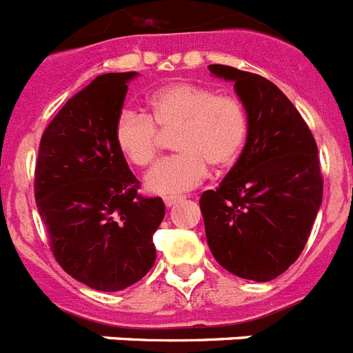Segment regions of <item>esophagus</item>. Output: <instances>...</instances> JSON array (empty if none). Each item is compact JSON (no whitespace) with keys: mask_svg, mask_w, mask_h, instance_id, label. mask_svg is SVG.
Masks as SVG:
<instances>
[{"mask_svg":"<svg viewBox=\"0 0 353 353\" xmlns=\"http://www.w3.org/2000/svg\"><path fill=\"white\" fill-rule=\"evenodd\" d=\"M180 200H182V198H180V196H165L164 198V203H165V205H168V208H173L174 203H179Z\"/></svg>","mask_w":353,"mask_h":353,"instance_id":"1","label":"esophagus"}]
</instances>
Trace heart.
Here are the masks:
<instances>
[{
    "label": "heart",
    "instance_id": "heart-1",
    "mask_svg": "<svg viewBox=\"0 0 353 353\" xmlns=\"http://www.w3.org/2000/svg\"><path fill=\"white\" fill-rule=\"evenodd\" d=\"M174 133V157L145 176L157 194H179L196 188L209 165L225 171L241 155L249 135L247 110L238 97L194 83L160 88L148 101V113L124 112L115 122V142L131 164L148 168L157 160L162 137Z\"/></svg>",
    "mask_w": 353,
    "mask_h": 353
}]
</instances>
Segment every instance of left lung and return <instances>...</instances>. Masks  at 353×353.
<instances>
[{"label": "left lung", "instance_id": "8db88e82", "mask_svg": "<svg viewBox=\"0 0 353 353\" xmlns=\"http://www.w3.org/2000/svg\"><path fill=\"white\" fill-rule=\"evenodd\" d=\"M209 70L234 83L249 117L236 164L200 196L209 249L231 274L270 281L299 258L323 202L316 139L269 79L227 65Z\"/></svg>", "mask_w": 353, "mask_h": 353}]
</instances>
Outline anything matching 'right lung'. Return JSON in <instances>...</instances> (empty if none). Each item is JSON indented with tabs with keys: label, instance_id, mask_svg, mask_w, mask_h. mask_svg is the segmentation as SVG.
<instances>
[{
	"label": "right lung",
	"instance_id": "obj_1",
	"mask_svg": "<svg viewBox=\"0 0 353 353\" xmlns=\"http://www.w3.org/2000/svg\"><path fill=\"white\" fill-rule=\"evenodd\" d=\"M135 72L99 75L46 126L36 160L34 196L55 261L81 283L117 292L155 263L153 234L165 214L115 142L128 81Z\"/></svg>",
	"mask_w": 353,
	"mask_h": 353
}]
</instances>
